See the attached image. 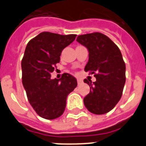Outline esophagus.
<instances>
[{"label": "esophagus", "instance_id": "1", "mask_svg": "<svg viewBox=\"0 0 146 146\" xmlns=\"http://www.w3.org/2000/svg\"><path fill=\"white\" fill-rule=\"evenodd\" d=\"M77 83H78V85L81 84V83H82V79H80V78H77Z\"/></svg>", "mask_w": 146, "mask_h": 146}]
</instances>
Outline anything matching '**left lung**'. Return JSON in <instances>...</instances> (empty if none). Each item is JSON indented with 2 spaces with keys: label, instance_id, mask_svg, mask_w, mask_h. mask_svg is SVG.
<instances>
[{
  "label": "left lung",
  "instance_id": "obj_1",
  "mask_svg": "<svg viewBox=\"0 0 146 146\" xmlns=\"http://www.w3.org/2000/svg\"><path fill=\"white\" fill-rule=\"evenodd\" d=\"M77 42L89 52L86 72L94 74L96 80H84L90 93L83 102L88 111L102 115L110 112L121 99L126 82V66L119 48L101 33L80 35Z\"/></svg>",
  "mask_w": 146,
  "mask_h": 146
}]
</instances>
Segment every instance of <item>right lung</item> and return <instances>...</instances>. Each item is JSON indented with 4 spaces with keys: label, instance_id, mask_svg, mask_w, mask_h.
Wrapping results in <instances>:
<instances>
[{
    "label": "right lung",
    "instance_id": "right-lung-1",
    "mask_svg": "<svg viewBox=\"0 0 146 146\" xmlns=\"http://www.w3.org/2000/svg\"><path fill=\"white\" fill-rule=\"evenodd\" d=\"M76 36L42 32L25 48L21 64L23 87L32 108L45 119H55L64 113L67 96L77 86L75 77L67 73L60 79L51 78L62 50Z\"/></svg>",
    "mask_w": 146,
    "mask_h": 146
}]
</instances>
